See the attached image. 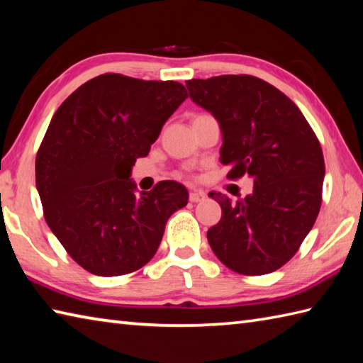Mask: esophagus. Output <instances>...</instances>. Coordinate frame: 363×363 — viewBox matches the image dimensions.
Segmentation results:
<instances>
[{
    "instance_id": "esophagus-1",
    "label": "esophagus",
    "mask_w": 363,
    "mask_h": 363,
    "mask_svg": "<svg viewBox=\"0 0 363 363\" xmlns=\"http://www.w3.org/2000/svg\"><path fill=\"white\" fill-rule=\"evenodd\" d=\"M204 198H206L204 191H200V190H191L189 194V200L191 203H200V201L204 200Z\"/></svg>"
}]
</instances>
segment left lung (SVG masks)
<instances>
[{
	"label": "left lung",
	"mask_w": 363,
	"mask_h": 363,
	"mask_svg": "<svg viewBox=\"0 0 363 363\" xmlns=\"http://www.w3.org/2000/svg\"><path fill=\"white\" fill-rule=\"evenodd\" d=\"M190 99L211 111L223 135L220 162L230 179L253 177V194L233 203L211 191L222 218L208 231L212 252L231 271L264 275L294 257L323 200L324 157L302 111L252 75L186 82Z\"/></svg>",
	"instance_id": "obj_1"
}]
</instances>
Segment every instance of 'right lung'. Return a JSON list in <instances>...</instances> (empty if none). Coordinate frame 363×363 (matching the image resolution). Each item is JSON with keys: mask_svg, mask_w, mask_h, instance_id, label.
Listing matches in <instances>:
<instances>
[{"mask_svg": "<svg viewBox=\"0 0 363 363\" xmlns=\"http://www.w3.org/2000/svg\"><path fill=\"white\" fill-rule=\"evenodd\" d=\"M187 99L177 82L104 74L75 89L53 115L35 157L45 222L84 271L116 277L149 262L187 189L159 182L135 195L130 172Z\"/></svg>", "mask_w": 363, "mask_h": 363, "instance_id": "add662e5", "label": "right lung"}]
</instances>
